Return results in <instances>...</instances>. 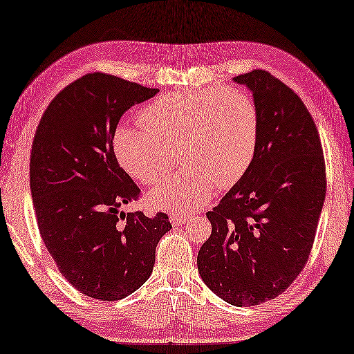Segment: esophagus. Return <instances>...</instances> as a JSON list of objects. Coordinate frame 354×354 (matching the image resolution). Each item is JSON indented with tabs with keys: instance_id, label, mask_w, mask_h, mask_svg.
Listing matches in <instances>:
<instances>
[{
	"instance_id": "esophagus-1",
	"label": "esophagus",
	"mask_w": 354,
	"mask_h": 354,
	"mask_svg": "<svg viewBox=\"0 0 354 354\" xmlns=\"http://www.w3.org/2000/svg\"><path fill=\"white\" fill-rule=\"evenodd\" d=\"M187 219H189L187 214H171V218H169L172 225H183Z\"/></svg>"
}]
</instances>
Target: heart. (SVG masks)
Masks as SVG:
<instances>
[{
	"label": "heart",
	"mask_w": 354,
	"mask_h": 354,
	"mask_svg": "<svg viewBox=\"0 0 354 354\" xmlns=\"http://www.w3.org/2000/svg\"><path fill=\"white\" fill-rule=\"evenodd\" d=\"M142 123H122L114 151L122 167L144 185L158 183L178 158L185 165L149 194L158 210L201 209L214 187L242 178L254 160L260 112L234 87H204L163 94L141 112Z\"/></svg>",
	"instance_id": "b5f03b06"
}]
</instances>
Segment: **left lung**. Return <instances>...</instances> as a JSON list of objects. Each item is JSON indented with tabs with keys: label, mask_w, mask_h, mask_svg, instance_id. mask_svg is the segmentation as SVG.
Listing matches in <instances>:
<instances>
[{
	"label": "left lung",
	"mask_w": 354,
	"mask_h": 354,
	"mask_svg": "<svg viewBox=\"0 0 354 354\" xmlns=\"http://www.w3.org/2000/svg\"><path fill=\"white\" fill-rule=\"evenodd\" d=\"M252 93L260 136L251 167L207 212L212 234L198 252L201 279L234 306L286 291L311 254L326 196V168L305 103L269 72L232 77Z\"/></svg>",
	"instance_id": "1"
}]
</instances>
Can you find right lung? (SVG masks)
Masks as SVG:
<instances>
[{
    "label": "right lung",
    "instance_id": "right-lung-1",
    "mask_svg": "<svg viewBox=\"0 0 354 354\" xmlns=\"http://www.w3.org/2000/svg\"><path fill=\"white\" fill-rule=\"evenodd\" d=\"M158 88L88 73L49 103L32 141L30 187L40 236L63 277L82 295L120 300L150 278L165 213L120 212L140 196L112 140L120 118Z\"/></svg>",
    "mask_w": 354,
    "mask_h": 354
}]
</instances>
